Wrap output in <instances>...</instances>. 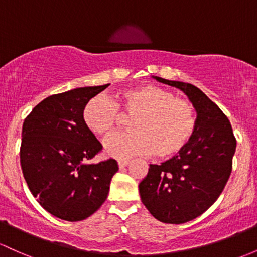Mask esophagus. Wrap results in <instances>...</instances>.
<instances>
[{
	"instance_id": "1",
	"label": "esophagus",
	"mask_w": 257,
	"mask_h": 257,
	"mask_svg": "<svg viewBox=\"0 0 257 257\" xmlns=\"http://www.w3.org/2000/svg\"><path fill=\"white\" fill-rule=\"evenodd\" d=\"M128 162H129L128 160H118V167L124 168L126 165H128Z\"/></svg>"
}]
</instances>
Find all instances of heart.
Returning a JSON list of instances; mask_svg holds the SVG:
<instances>
[{"mask_svg": "<svg viewBox=\"0 0 257 257\" xmlns=\"http://www.w3.org/2000/svg\"><path fill=\"white\" fill-rule=\"evenodd\" d=\"M120 115L132 118V132L115 134L105 143L106 154L115 159L152 152L161 159L173 156L189 143L197 124L196 109L190 101L149 84L124 90L112 100L94 97L84 107L83 120L92 134L105 138L117 128Z\"/></svg>", "mask_w": 257, "mask_h": 257, "instance_id": "heart-1", "label": "heart"}]
</instances>
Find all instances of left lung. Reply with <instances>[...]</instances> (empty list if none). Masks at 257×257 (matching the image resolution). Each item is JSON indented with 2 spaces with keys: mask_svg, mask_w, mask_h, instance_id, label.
<instances>
[{
  "mask_svg": "<svg viewBox=\"0 0 257 257\" xmlns=\"http://www.w3.org/2000/svg\"><path fill=\"white\" fill-rule=\"evenodd\" d=\"M154 78L182 90L197 113L187 145L166 162L150 165L139 184L143 204L155 218L182 224L202 215L221 195L232 173L236 140L227 115L199 87Z\"/></svg>",
  "mask_w": 257,
  "mask_h": 257,
  "instance_id": "left-lung-1",
  "label": "left lung"
}]
</instances>
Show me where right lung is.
<instances>
[{"mask_svg": "<svg viewBox=\"0 0 257 257\" xmlns=\"http://www.w3.org/2000/svg\"><path fill=\"white\" fill-rule=\"evenodd\" d=\"M109 84L51 95L33 108L22 129L21 166L29 190L51 215L83 221L105 202L117 161L87 165L102 145L86 128V103Z\"/></svg>", "mask_w": 257, "mask_h": 257, "instance_id": "right-lung-1", "label": "right lung"}]
</instances>
